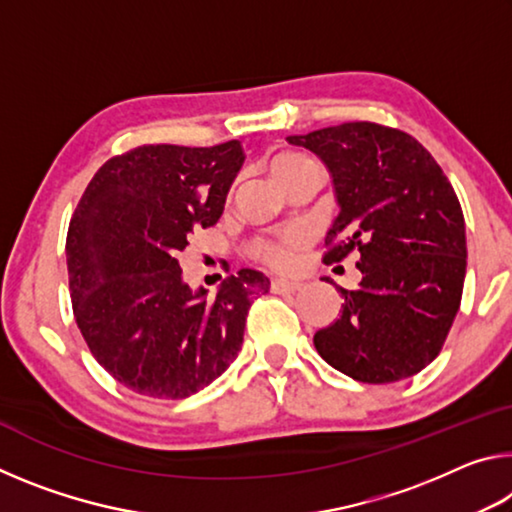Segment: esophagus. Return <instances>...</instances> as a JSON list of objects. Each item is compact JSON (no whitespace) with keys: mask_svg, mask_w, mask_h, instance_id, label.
<instances>
[{"mask_svg":"<svg viewBox=\"0 0 512 512\" xmlns=\"http://www.w3.org/2000/svg\"><path fill=\"white\" fill-rule=\"evenodd\" d=\"M271 289L273 293H293L300 289V282H291V280H284V277H275L271 282Z\"/></svg>","mask_w":512,"mask_h":512,"instance_id":"esophagus-1","label":"esophagus"}]
</instances>
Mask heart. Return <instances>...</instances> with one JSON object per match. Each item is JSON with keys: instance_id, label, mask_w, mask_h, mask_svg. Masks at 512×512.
Listing matches in <instances>:
<instances>
[{"instance_id": "1", "label": "heart", "mask_w": 512, "mask_h": 512, "mask_svg": "<svg viewBox=\"0 0 512 512\" xmlns=\"http://www.w3.org/2000/svg\"><path fill=\"white\" fill-rule=\"evenodd\" d=\"M307 171H318V167L314 160L302 153H291V151L277 153L275 158L268 162V173H271L273 183L280 189L287 185L289 180ZM302 244H305V235H302L300 230H289L273 239L255 241L253 255L271 266H287L293 259V255L302 248Z\"/></svg>"}]
</instances>
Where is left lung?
<instances>
[{"instance_id": "8db88e82", "label": "left lung", "mask_w": 512, "mask_h": 512, "mask_svg": "<svg viewBox=\"0 0 512 512\" xmlns=\"http://www.w3.org/2000/svg\"><path fill=\"white\" fill-rule=\"evenodd\" d=\"M325 164L339 205L325 264L359 250L361 282L314 345L363 384H391L438 357L461 307L467 246L461 203L411 135L370 121L291 135Z\"/></svg>"}]
</instances>
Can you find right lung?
Returning a JSON list of instances; mask_svg holds the SVG:
<instances>
[{
  "instance_id": "obj_1",
  "label": "right lung",
  "mask_w": 512,
  "mask_h": 512,
  "mask_svg": "<svg viewBox=\"0 0 512 512\" xmlns=\"http://www.w3.org/2000/svg\"><path fill=\"white\" fill-rule=\"evenodd\" d=\"M241 164L237 140L140 146L103 164L76 205L65 244L76 325L135 393L185 400L210 386L237 359L250 302L271 289L241 268L210 298L178 262L194 232L219 221Z\"/></svg>"
}]
</instances>
